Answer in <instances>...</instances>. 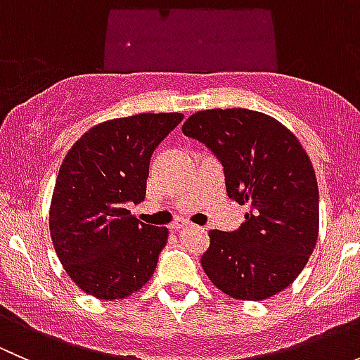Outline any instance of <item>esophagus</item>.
Instances as JSON below:
<instances>
[{
  "instance_id": "1",
  "label": "esophagus",
  "mask_w": 360,
  "mask_h": 360,
  "mask_svg": "<svg viewBox=\"0 0 360 360\" xmlns=\"http://www.w3.org/2000/svg\"><path fill=\"white\" fill-rule=\"evenodd\" d=\"M184 228H191V224L184 223V221H177V223H174V224H172V230H176V231L184 230Z\"/></svg>"
}]
</instances>
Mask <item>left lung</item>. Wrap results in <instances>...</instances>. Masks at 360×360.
I'll return each mask as SVG.
<instances>
[{"label":"left lung","instance_id":"left-lung-1","mask_svg":"<svg viewBox=\"0 0 360 360\" xmlns=\"http://www.w3.org/2000/svg\"><path fill=\"white\" fill-rule=\"evenodd\" d=\"M224 167L226 193L249 205L237 231L210 230L202 268L219 291L259 301L284 291L319 237V186L296 136L264 112L205 110L183 123Z\"/></svg>","mask_w":360,"mask_h":360}]
</instances>
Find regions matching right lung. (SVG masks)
<instances>
[{"instance_id":"1","label":"right lung","mask_w":360,"mask_h":360,"mask_svg":"<svg viewBox=\"0 0 360 360\" xmlns=\"http://www.w3.org/2000/svg\"><path fill=\"white\" fill-rule=\"evenodd\" d=\"M181 112H141L83 134L59 169L50 235L72 282L97 300H122L151 278L169 230L141 223L125 209L146 197L155 148L179 125Z\"/></svg>"}]
</instances>
